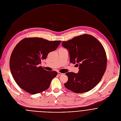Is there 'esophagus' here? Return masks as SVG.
Wrapping results in <instances>:
<instances>
[{"label":"esophagus","instance_id":"esophagus-1","mask_svg":"<svg viewBox=\"0 0 121 121\" xmlns=\"http://www.w3.org/2000/svg\"><path fill=\"white\" fill-rule=\"evenodd\" d=\"M63 73H60V72H58V75H59V76H60V75H62Z\"/></svg>","mask_w":121,"mask_h":121}]
</instances>
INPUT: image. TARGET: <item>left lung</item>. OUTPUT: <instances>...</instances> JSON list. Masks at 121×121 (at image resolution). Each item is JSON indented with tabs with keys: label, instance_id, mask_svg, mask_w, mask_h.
<instances>
[{
	"label": "left lung",
	"instance_id": "obj_1",
	"mask_svg": "<svg viewBox=\"0 0 121 121\" xmlns=\"http://www.w3.org/2000/svg\"><path fill=\"white\" fill-rule=\"evenodd\" d=\"M62 45L69 51L71 63L79 66L78 73H66L68 81L65 86L76 93L91 90L100 82L106 69L107 55L103 45L86 34L63 41Z\"/></svg>",
	"mask_w": 121,
	"mask_h": 121
}]
</instances>
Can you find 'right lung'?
Returning <instances> with one entry per match:
<instances>
[{
  "instance_id": "add662e5",
  "label": "right lung",
  "mask_w": 121,
  "mask_h": 121,
  "mask_svg": "<svg viewBox=\"0 0 121 121\" xmlns=\"http://www.w3.org/2000/svg\"><path fill=\"white\" fill-rule=\"evenodd\" d=\"M61 40L49 41L41 38H26L18 42L10 60L13 77L17 85L26 92L35 95L47 90L56 71H48L39 66L50 52L56 49Z\"/></svg>"
}]
</instances>
